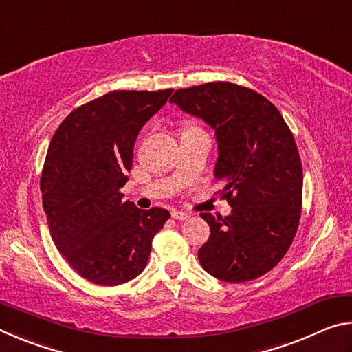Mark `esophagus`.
Listing matches in <instances>:
<instances>
[{"label": "esophagus", "mask_w": 352, "mask_h": 352, "mask_svg": "<svg viewBox=\"0 0 352 352\" xmlns=\"http://www.w3.org/2000/svg\"><path fill=\"white\" fill-rule=\"evenodd\" d=\"M172 214V217H174L175 220H188V219H190V214H188V212H183V211H177V210H174L170 212Z\"/></svg>", "instance_id": "34e87169"}]
</instances>
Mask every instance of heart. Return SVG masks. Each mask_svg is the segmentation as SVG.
I'll use <instances>...</instances> for the list:
<instances>
[{
  "label": "heart",
  "mask_w": 352,
  "mask_h": 352,
  "mask_svg": "<svg viewBox=\"0 0 352 352\" xmlns=\"http://www.w3.org/2000/svg\"><path fill=\"white\" fill-rule=\"evenodd\" d=\"M189 129H194V127H189ZM186 130H188V129H186Z\"/></svg>",
  "instance_id": "b5f03b06"
}]
</instances>
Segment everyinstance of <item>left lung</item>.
Listing matches in <instances>:
<instances>
[{
  "label": "left lung",
  "mask_w": 352,
  "mask_h": 352,
  "mask_svg": "<svg viewBox=\"0 0 352 352\" xmlns=\"http://www.w3.org/2000/svg\"><path fill=\"white\" fill-rule=\"evenodd\" d=\"M216 130L214 175L231 214L201 212L211 234L199 250L220 281L245 283L270 272L295 239L302 205V168L294 133L269 99L231 82L180 88L170 98Z\"/></svg>",
  "instance_id": "left-lung-1"
}]
</instances>
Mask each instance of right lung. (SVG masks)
<instances>
[{
    "mask_svg": "<svg viewBox=\"0 0 352 352\" xmlns=\"http://www.w3.org/2000/svg\"><path fill=\"white\" fill-rule=\"evenodd\" d=\"M172 91H110L77 107L52 136L40 177L50 233L68 264L94 284L138 276L170 217L163 208L124 201L119 189L129 180L141 127Z\"/></svg>",
    "mask_w": 352,
    "mask_h": 352,
    "instance_id": "1",
    "label": "right lung"
}]
</instances>
